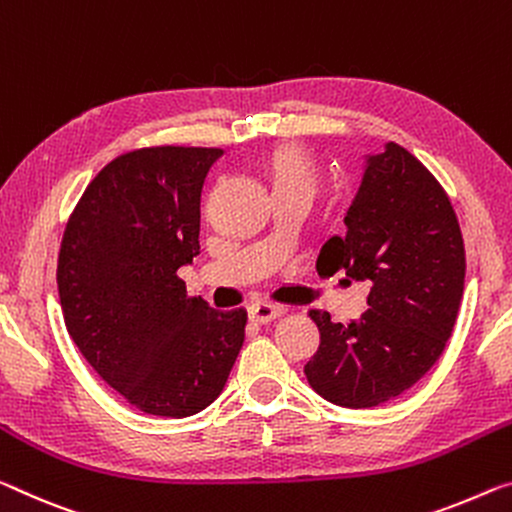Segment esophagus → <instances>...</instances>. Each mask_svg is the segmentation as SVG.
Here are the masks:
<instances>
[{
    "label": "esophagus",
    "mask_w": 512,
    "mask_h": 512,
    "mask_svg": "<svg viewBox=\"0 0 512 512\" xmlns=\"http://www.w3.org/2000/svg\"><path fill=\"white\" fill-rule=\"evenodd\" d=\"M283 313V306H274V304H263L258 302L249 309V318L258 322V325H267V322L277 320Z\"/></svg>",
    "instance_id": "1"
}]
</instances>
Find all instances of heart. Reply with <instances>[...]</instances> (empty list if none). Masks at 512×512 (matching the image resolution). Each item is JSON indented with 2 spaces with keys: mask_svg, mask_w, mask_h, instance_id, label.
Returning a JSON list of instances; mask_svg holds the SVG:
<instances>
[{
  "mask_svg": "<svg viewBox=\"0 0 512 512\" xmlns=\"http://www.w3.org/2000/svg\"><path fill=\"white\" fill-rule=\"evenodd\" d=\"M261 174L274 199L286 194H304L313 199L320 185L316 157L297 144H281L263 157Z\"/></svg>",
  "mask_w": 512,
  "mask_h": 512,
  "instance_id": "1",
  "label": "heart"
}]
</instances>
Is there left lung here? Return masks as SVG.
<instances>
[{"label":"left lung","instance_id":"obj_1","mask_svg":"<svg viewBox=\"0 0 512 512\" xmlns=\"http://www.w3.org/2000/svg\"><path fill=\"white\" fill-rule=\"evenodd\" d=\"M345 226L316 270L368 281V311L341 325L311 309L320 348L304 373L318 396L361 410L400 396L442 357L465 290V245L444 187L393 141L366 157Z\"/></svg>","mask_w":512,"mask_h":512}]
</instances>
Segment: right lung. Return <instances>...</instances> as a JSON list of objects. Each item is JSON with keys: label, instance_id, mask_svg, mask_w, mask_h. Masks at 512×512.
<instances>
[{"label": "right lung", "instance_id": "1", "mask_svg": "<svg viewBox=\"0 0 512 512\" xmlns=\"http://www.w3.org/2000/svg\"><path fill=\"white\" fill-rule=\"evenodd\" d=\"M222 148L123 153L86 187L59 249L66 329L137 410L183 419L222 393L247 311L190 297L178 270L199 254L201 190Z\"/></svg>", "mask_w": 512, "mask_h": 512}]
</instances>
